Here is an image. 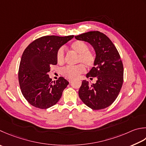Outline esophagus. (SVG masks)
<instances>
[{
  "label": "esophagus",
  "mask_w": 146,
  "mask_h": 146,
  "mask_svg": "<svg viewBox=\"0 0 146 146\" xmlns=\"http://www.w3.org/2000/svg\"><path fill=\"white\" fill-rule=\"evenodd\" d=\"M71 81H72V80H71V79H69V80H68V82H69L70 83L71 82Z\"/></svg>",
  "instance_id": "obj_1"
}]
</instances>
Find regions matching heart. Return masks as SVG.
I'll return each mask as SVG.
<instances>
[{"label":"heart","instance_id":"heart-1","mask_svg":"<svg viewBox=\"0 0 146 146\" xmlns=\"http://www.w3.org/2000/svg\"><path fill=\"white\" fill-rule=\"evenodd\" d=\"M70 48L74 52L78 54V62H83L88 67H92L96 63L95 54L89 50L88 45L84 41L76 40L70 45ZM56 61L59 64L65 62V54L63 47H60L56 52ZM85 71V66L79 64L75 66H67L61 70V74L68 79H74Z\"/></svg>","mask_w":146,"mask_h":146}]
</instances>
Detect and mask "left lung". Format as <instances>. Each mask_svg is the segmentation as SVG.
Listing matches in <instances>:
<instances>
[{"instance_id":"obj_1","label":"left lung","mask_w":146,"mask_h":146,"mask_svg":"<svg viewBox=\"0 0 146 146\" xmlns=\"http://www.w3.org/2000/svg\"><path fill=\"white\" fill-rule=\"evenodd\" d=\"M75 37L89 43L96 54L95 66L86 75L90 80L96 77V83L90 84L83 80L78 91L80 98L94 110L104 109L115 101L123 82V66L120 56L111 40L100 31H88Z\"/></svg>"}]
</instances>
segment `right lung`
Listing matches in <instances>:
<instances>
[{
  "mask_svg": "<svg viewBox=\"0 0 146 146\" xmlns=\"http://www.w3.org/2000/svg\"><path fill=\"white\" fill-rule=\"evenodd\" d=\"M74 35L44 36L28 45L20 61L18 80L22 94L33 106L47 109L55 105L69 84L63 77L54 82L48 73L56 65V52Z\"/></svg>",
  "mask_w": 146,
  "mask_h": 146,
  "instance_id": "add662e5",
  "label": "right lung"
}]
</instances>
